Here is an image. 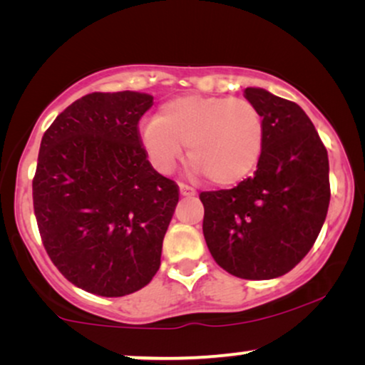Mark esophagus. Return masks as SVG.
I'll return each mask as SVG.
<instances>
[{"instance_id":"esophagus-1","label":"esophagus","mask_w":365,"mask_h":365,"mask_svg":"<svg viewBox=\"0 0 365 365\" xmlns=\"http://www.w3.org/2000/svg\"><path fill=\"white\" fill-rule=\"evenodd\" d=\"M179 192H181V196H196V189L184 182L179 184Z\"/></svg>"}]
</instances>
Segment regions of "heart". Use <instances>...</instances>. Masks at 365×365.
Masks as SVG:
<instances>
[{"mask_svg":"<svg viewBox=\"0 0 365 365\" xmlns=\"http://www.w3.org/2000/svg\"><path fill=\"white\" fill-rule=\"evenodd\" d=\"M143 146L159 171H173L187 146L196 171L219 186L247 178L261 161L264 119L249 99L179 96L164 103L141 129Z\"/></svg>","mask_w":365,"mask_h":365,"instance_id":"obj_1","label":"heart"}]
</instances>
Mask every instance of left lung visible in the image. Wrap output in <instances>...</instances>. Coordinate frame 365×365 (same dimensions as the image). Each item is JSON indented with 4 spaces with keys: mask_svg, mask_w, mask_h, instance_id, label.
Returning a JSON list of instances; mask_svg holds the SVG:
<instances>
[{
    "mask_svg": "<svg viewBox=\"0 0 365 365\" xmlns=\"http://www.w3.org/2000/svg\"><path fill=\"white\" fill-rule=\"evenodd\" d=\"M244 98L264 119L256 173L199 197L214 261L232 276L259 281L291 271L316 242L331 201L329 158L299 104L261 88L244 89Z\"/></svg>",
    "mask_w": 365,
    "mask_h": 365,
    "instance_id": "8db88e82",
    "label": "left lung"
}]
</instances>
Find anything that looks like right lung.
Returning <instances> with one entry per match:
<instances>
[{"label":"right lung","mask_w":365,"mask_h":365,"mask_svg":"<svg viewBox=\"0 0 365 365\" xmlns=\"http://www.w3.org/2000/svg\"><path fill=\"white\" fill-rule=\"evenodd\" d=\"M144 93H91L54 119L39 146L33 207L43 246L83 291L121 297L151 282L179 187L154 171L139 134Z\"/></svg>","instance_id":"obj_1"}]
</instances>
